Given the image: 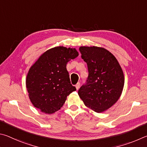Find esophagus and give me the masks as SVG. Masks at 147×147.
I'll return each mask as SVG.
<instances>
[{"label":"esophagus","mask_w":147,"mask_h":147,"mask_svg":"<svg viewBox=\"0 0 147 147\" xmlns=\"http://www.w3.org/2000/svg\"><path fill=\"white\" fill-rule=\"evenodd\" d=\"M76 89L78 90L79 88V87H80V83H78L76 84Z\"/></svg>","instance_id":"1"}]
</instances>
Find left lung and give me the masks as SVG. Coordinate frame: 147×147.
I'll list each match as a JSON object with an SVG mask.
<instances>
[{"mask_svg":"<svg viewBox=\"0 0 147 147\" xmlns=\"http://www.w3.org/2000/svg\"><path fill=\"white\" fill-rule=\"evenodd\" d=\"M81 58L87 64L88 76L78 91L86 107L97 113L115 104L121 94L124 76L116 58L103 48H79Z\"/></svg>","mask_w":147,"mask_h":147,"instance_id":"left-lung-1","label":"left lung"}]
</instances>
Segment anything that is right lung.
<instances>
[{
	"label": "right lung",
	"mask_w": 147,
	"mask_h": 147,
	"mask_svg": "<svg viewBox=\"0 0 147 147\" xmlns=\"http://www.w3.org/2000/svg\"><path fill=\"white\" fill-rule=\"evenodd\" d=\"M79 53L75 48L58 46L44 53L31 67L26 88L33 106L46 114L63 107L67 96L76 90L72 86L66 64Z\"/></svg>",
	"instance_id": "right-lung-1"
}]
</instances>
